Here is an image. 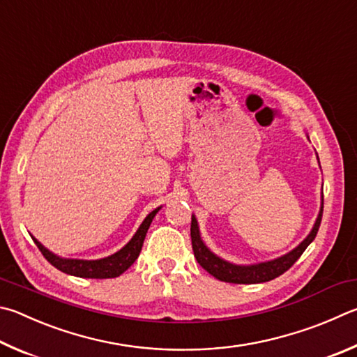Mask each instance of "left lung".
Listing matches in <instances>:
<instances>
[{
  "label": "left lung",
  "mask_w": 357,
  "mask_h": 357,
  "mask_svg": "<svg viewBox=\"0 0 357 357\" xmlns=\"http://www.w3.org/2000/svg\"><path fill=\"white\" fill-rule=\"evenodd\" d=\"M321 215H323V207L320 209L319 218H317V222L314 225L312 231H310V234L304 238V241L298 245L295 250L287 252L286 256L278 257V259H275V261H270V262L246 265V267L226 262V261H223V259L217 257L212 251H209V248H207L199 237L197 218L192 215L190 237H192L193 255H195L198 264L207 271V273H211L213 278H217V280L223 281V282H232V284L267 282V281L275 280V278H278V276H281L282 273H286L291 265H294L298 259H300L304 250L307 248L310 242L315 238L317 232H319L320 223H321Z\"/></svg>",
  "instance_id": "left-lung-1"
}]
</instances>
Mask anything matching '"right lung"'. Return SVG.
<instances>
[{
    "mask_svg": "<svg viewBox=\"0 0 357 357\" xmlns=\"http://www.w3.org/2000/svg\"><path fill=\"white\" fill-rule=\"evenodd\" d=\"M158 209H154L151 213H148V217L144 220V223L140 225V228L135 232L134 237L129 241L128 245L115 252V255L100 259V261H77V259H62L57 257L53 252H50L45 246L32 237V241L36 242L38 250L43 255L47 261L56 267L57 270L63 271L67 275H73L77 278H92V280H107V278H116L120 276L123 271H126L131 265L135 262V259L139 257L142 245H144L145 236L148 232V228L153 222L154 215H156Z\"/></svg>",
    "mask_w": 357,
    "mask_h": 357,
    "instance_id": "obj_1",
    "label": "right lung"
}]
</instances>
